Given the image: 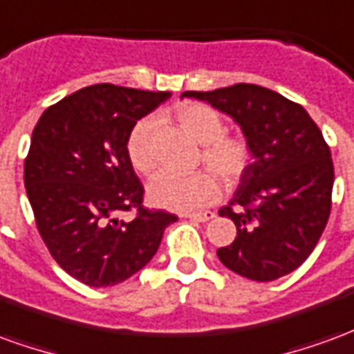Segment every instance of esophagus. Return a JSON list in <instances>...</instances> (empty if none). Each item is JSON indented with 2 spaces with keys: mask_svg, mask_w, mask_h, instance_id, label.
Instances as JSON below:
<instances>
[{
  "mask_svg": "<svg viewBox=\"0 0 354 354\" xmlns=\"http://www.w3.org/2000/svg\"><path fill=\"white\" fill-rule=\"evenodd\" d=\"M185 218H189V220H195V222H208V220H212L214 218V212H210V210H207V212H193V214H184Z\"/></svg>",
  "mask_w": 354,
  "mask_h": 354,
  "instance_id": "34e87169",
  "label": "esophagus"
}]
</instances>
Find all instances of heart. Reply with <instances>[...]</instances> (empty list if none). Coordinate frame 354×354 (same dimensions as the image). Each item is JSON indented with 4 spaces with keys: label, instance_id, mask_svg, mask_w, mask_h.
Returning a JSON list of instances; mask_svg holds the SVG:
<instances>
[{
    "label": "heart",
    "instance_id": "heart-1",
    "mask_svg": "<svg viewBox=\"0 0 354 354\" xmlns=\"http://www.w3.org/2000/svg\"><path fill=\"white\" fill-rule=\"evenodd\" d=\"M178 121L187 134L203 144L201 161L216 169L225 184L237 185L246 176L252 162L250 144L243 136L225 134V121L214 108L205 104H189L178 111ZM151 129V119H140L127 138L129 161L142 174L151 172L155 167ZM215 173L208 169L197 170L193 174L159 172L147 185V197L155 207L174 212L199 210L212 205L222 195V182Z\"/></svg>",
    "mask_w": 354,
    "mask_h": 354
}]
</instances>
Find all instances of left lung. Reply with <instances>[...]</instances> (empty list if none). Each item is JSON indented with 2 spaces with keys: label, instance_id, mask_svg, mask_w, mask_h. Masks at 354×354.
<instances>
[{
  "label": "left lung",
  "instance_id": "obj_1",
  "mask_svg": "<svg viewBox=\"0 0 354 354\" xmlns=\"http://www.w3.org/2000/svg\"><path fill=\"white\" fill-rule=\"evenodd\" d=\"M182 96L233 117L252 149L246 176L220 216L237 225L218 258L233 273L274 281L301 266L332 208L334 162L322 132L299 104L271 88L237 83Z\"/></svg>",
  "mask_w": 354,
  "mask_h": 354
}]
</instances>
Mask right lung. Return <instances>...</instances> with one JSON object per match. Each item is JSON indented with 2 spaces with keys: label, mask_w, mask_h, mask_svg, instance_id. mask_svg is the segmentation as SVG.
<instances>
[{
  "label": "right lung",
  "mask_w": 354,
  "mask_h": 354,
  "mask_svg": "<svg viewBox=\"0 0 354 354\" xmlns=\"http://www.w3.org/2000/svg\"><path fill=\"white\" fill-rule=\"evenodd\" d=\"M170 93L91 85L43 111L24 161L35 225L50 256L83 284L113 286L138 273L174 214L142 207L127 138ZM134 207L135 220L119 214Z\"/></svg>",
  "instance_id": "add662e5"
}]
</instances>
